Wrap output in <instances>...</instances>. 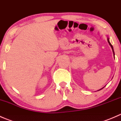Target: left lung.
I'll return each mask as SVG.
<instances>
[{"label": "left lung", "mask_w": 121, "mask_h": 121, "mask_svg": "<svg viewBox=\"0 0 121 121\" xmlns=\"http://www.w3.org/2000/svg\"><path fill=\"white\" fill-rule=\"evenodd\" d=\"M107 40H108V43H109V45L110 46H111V48H112V51H113V55H114V56H115V53H114V51H113V46H112V45H111V43H110V42H109V38H108V39H107ZM102 89H99V90H101Z\"/></svg>", "instance_id": "8db88e82"}]
</instances>
